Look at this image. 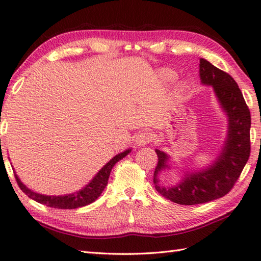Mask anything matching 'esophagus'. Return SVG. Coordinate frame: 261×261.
Segmentation results:
<instances>
[{
  "instance_id": "1",
  "label": "esophagus",
  "mask_w": 261,
  "mask_h": 261,
  "mask_svg": "<svg viewBox=\"0 0 261 261\" xmlns=\"http://www.w3.org/2000/svg\"><path fill=\"white\" fill-rule=\"evenodd\" d=\"M151 140H153V135L149 134V132H140L136 136V144L138 146H145L147 144L151 143Z\"/></svg>"
}]
</instances>
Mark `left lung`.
<instances>
[{"label":"left lung","mask_w":261,"mask_h":261,"mask_svg":"<svg viewBox=\"0 0 261 261\" xmlns=\"http://www.w3.org/2000/svg\"><path fill=\"white\" fill-rule=\"evenodd\" d=\"M200 76L203 84L212 85L229 117L228 138L215 164L204 171L187 174L173 187L160 186L158 174L167 167L168 156L155 150L159 158L153 176L155 189L168 200L182 205L201 204L228 194L242 173L251 151V114L238 83L228 73L205 59L200 60Z\"/></svg>","instance_id":"1"}]
</instances>
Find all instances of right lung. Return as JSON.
<instances>
[{
	"mask_svg": "<svg viewBox=\"0 0 261 261\" xmlns=\"http://www.w3.org/2000/svg\"><path fill=\"white\" fill-rule=\"evenodd\" d=\"M129 149L123 151V153L116 155L115 158H113L110 162H108L105 167H103L100 171L97 173V176L92 179V181L89 185H87L81 191L76 192L75 194H70V195H65V196H46V195H41V194H37L32 192L31 189H28L25 185H23L17 176L16 181L18 184L19 188L26 194L28 197H31L32 200L41 203V204H45L51 207H56V209H76V207H81L84 205H88L90 203H92L97 200V198L100 196L103 189L107 186L108 178H110V174L113 167H114L115 163L118 161L122 160L125 155L129 153Z\"/></svg>",
	"mask_w": 261,
	"mask_h": 261,
	"instance_id": "right-lung-1",
	"label": "right lung"
}]
</instances>
